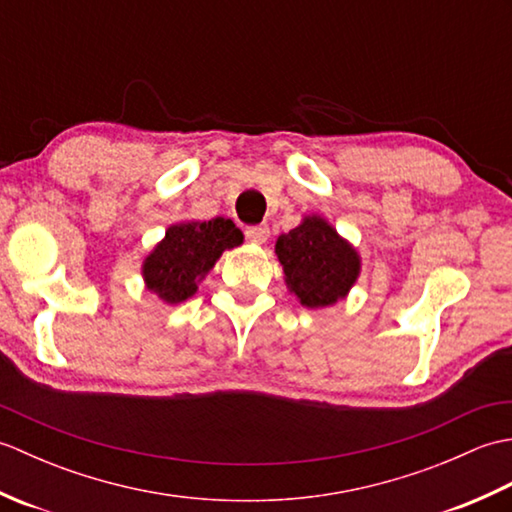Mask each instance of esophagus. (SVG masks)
<instances>
[{
    "instance_id": "esophagus-1",
    "label": "esophagus",
    "mask_w": 512,
    "mask_h": 512,
    "mask_svg": "<svg viewBox=\"0 0 512 512\" xmlns=\"http://www.w3.org/2000/svg\"><path fill=\"white\" fill-rule=\"evenodd\" d=\"M268 235H270L268 224H257V226L246 228V239H248V242H253V244H264Z\"/></svg>"
}]
</instances>
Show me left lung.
Instances as JSON below:
<instances>
[{"mask_svg": "<svg viewBox=\"0 0 512 512\" xmlns=\"http://www.w3.org/2000/svg\"><path fill=\"white\" fill-rule=\"evenodd\" d=\"M275 253L290 292L306 308L345 299L361 273L356 248L319 215H306L297 228L279 235Z\"/></svg>", "mask_w": 512, "mask_h": 512, "instance_id": "8db88e82", "label": "left lung"}]
</instances>
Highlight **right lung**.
Segmentation results:
<instances>
[{
	"instance_id": "add662e5",
	"label": "right lung",
	"mask_w": 512,
	"mask_h": 512,
	"mask_svg": "<svg viewBox=\"0 0 512 512\" xmlns=\"http://www.w3.org/2000/svg\"><path fill=\"white\" fill-rule=\"evenodd\" d=\"M242 242V231L226 217L173 224L167 228L165 239L145 257V286L165 303L187 301L224 250Z\"/></svg>"
}]
</instances>
